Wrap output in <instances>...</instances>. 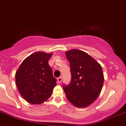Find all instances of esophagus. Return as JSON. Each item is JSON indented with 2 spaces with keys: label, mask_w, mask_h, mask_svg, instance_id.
Masks as SVG:
<instances>
[{
  "label": "esophagus",
  "mask_w": 126,
  "mask_h": 126,
  "mask_svg": "<svg viewBox=\"0 0 126 126\" xmlns=\"http://www.w3.org/2000/svg\"><path fill=\"white\" fill-rule=\"evenodd\" d=\"M57 81H58V82L59 84H60L61 82V81H62V77H60L58 78Z\"/></svg>",
  "instance_id": "34e87169"
}]
</instances>
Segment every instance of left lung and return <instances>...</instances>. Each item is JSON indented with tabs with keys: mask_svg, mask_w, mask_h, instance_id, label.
<instances>
[{
	"mask_svg": "<svg viewBox=\"0 0 126 126\" xmlns=\"http://www.w3.org/2000/svg\"><path fill=\"white\" fill-rule=\"evenodd\" d=\"M70 64L71 79L63 85L68 100L77 107H85L94 102L104 83L101 66L90 55L78 49L65 52Z\"/></svg>",
	"mask_w": 126,
	"mask_h": 126,
	"instance_id": "1",
	"label": "left lung"
}]
</instances>
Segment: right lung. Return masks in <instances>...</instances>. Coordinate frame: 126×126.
Returning a JSON list of instances; mask_svg holds the SVG:
<instances>
[{
    "label": "right lung",
    "mask_w": 126,
    "mask_h": 126,
    "mask_svg": "<svg viewBox=\"0 0 126 126\" xmlns=\"http://www.w3.org/2000/svg\"><path fill=\"white\" fill-rule=\"evenodd\" d=\"M52 54L37 52L22 62L16 72L19 92L28 103L39 104L51 97L57 79L48 60Z\"/></svg>",
    "instance_id": "1"
}]
</instances>
